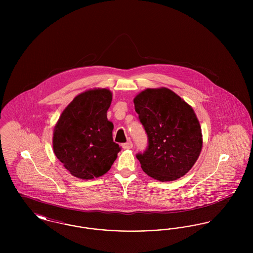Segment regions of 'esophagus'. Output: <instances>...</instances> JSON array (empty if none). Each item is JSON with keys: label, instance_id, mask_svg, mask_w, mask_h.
Here are the masks:
<instances>
[{"label": "esophagus", "instance_id": "obj_1", "mask_svg": "<svg viewBox=\"0 0 253 253\" xmlns=\"http://www.w3.org/2000/svg\"><path fill=\"white\" fill-rule=\"evenodd\" d=\"M132 147V141H127L126 143H123V144H122V148H123L124 150H129V149H131Z\"/></svg>", "mask_w": 253, "mask_h": 253}]
</instances>
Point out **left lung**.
Wrapping results in <instances>:
<instances>
[{
	"instance_id": "1",
	"label": "left lung",
	"mask_w": 253,
	"mask_h": 253,
	"mask_svg": "<svg viewBox=\"0 0 253 253\" xmlns=\"http://www.w3.org/2000/svg\"><path fill=\"white\" fill-rule=\"evenodd\" d=\"M148 136V146L136 158L145 172L173 181L194 165L202 149V133L193 109L168 88L146 89L133 99Z\"/></svg>"
}]
</instances>
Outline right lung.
Wrapping results in <instances>:
<instances>
[{
    "mask_svg": "<svg viewBox=\"0 0 253 253\" xmlns=\"http://www.w3.org/2000/svg\"><path fill=\"white\" fill-rule=\"evenodd\" d=\"M111 102L108 89L85 91L63 110L55 126L54 153L78 178L87 180L103 175L121 151L113 140L114 125L107 120Z\"/></svg>",
    "mask_w": 253,
    "mask_h": 253,
    "instance_id": "obj_1",
    "label": "right lung"
}]
</instances>
